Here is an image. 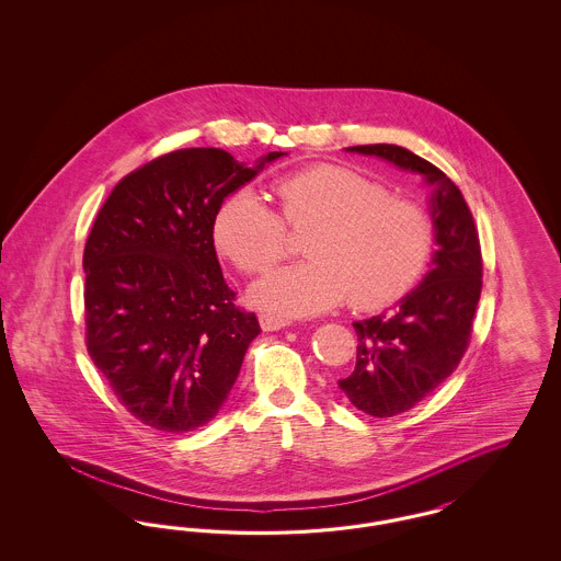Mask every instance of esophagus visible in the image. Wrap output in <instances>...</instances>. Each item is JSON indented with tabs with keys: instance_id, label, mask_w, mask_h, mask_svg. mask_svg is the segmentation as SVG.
<instances>
[{
	"instance_id": "esophagus-1",
	"label": "esophagus",
	"mask_w": 561,
	"mask_h": 561,
	"mask_svg": "<svg viewBox=\"0 0 561 561\" xmlns=\"http://www.w3.org/2000/svg\"><path fill=\"white\" fill-rule=\"evenodd\" d=\"M259 320H261V325H263L265 332H275V330H282V328L290 325L288 318H282V316H275V313H261Z\"/></svg>"
}]
</instances>
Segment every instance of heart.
<instances>
[{
    "mask_svg": "<svg viewBox=\"0 0 561 561\" xmlns=\"http://www.w3.org/2000/svg\"><path fill=\"white\" fill-rule=\"evenodd\" d=\"M279 210L250 191L231 193L214 216L218 250L245 275H263L290 252L294 231L316 229L311 261L271 273L254 286L259 307L282 318L318 316L348 298L382 309L412 290L435 250V220L385 181L347 165L318 163L275 183Z\"/></svg>",
    "mask_w": 561,
    "mask_h": 561,
    "instance_id": "1",
    "label": "heart"
}]
</instances>
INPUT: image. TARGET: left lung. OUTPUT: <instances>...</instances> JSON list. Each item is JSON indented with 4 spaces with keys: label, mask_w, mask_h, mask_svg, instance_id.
I'll return each mask as SVG.
<instances>
[{
    "label": "left lung",
    "mask_w": 561,
    "mask_h": 561,
    "mask_svg": "<svg viewBox=\"0 0 561 561\" xmlns=\"http://www.w3.org/2000/svg\"><path fill=\"white\" fill-rule=\"evenodd\" d=\"M419 172L435 187L431 216L437 252L423 284L370 320L355 321L357 364L339 387L351 403L376 419L414 408L460 364L480 302V236L460 188L431 161L398 145L348 147Z\"/></svg>",
    "instance_id": "8db88e82"
}]
</instances>
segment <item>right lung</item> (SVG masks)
<instances>
[{
  "label": "right lung",
  "instance_id": "right-lung-1",
  "mask_svg": "<svg viewBox=\"0 0 561 561\" xmlns=\"http://www.w3.org/2000/svg\"><path fill=\"white\" fill-rule=\"evenodd\" d=\"M222 149L147 161L108 193L83 248L85 347L117 401L147 427L213 421L261 325L236 305L214 250L222 199L252 181Z\"/></svg>",
  "mask_w": 561,
  "mask_h": 561
}]
</instances>
